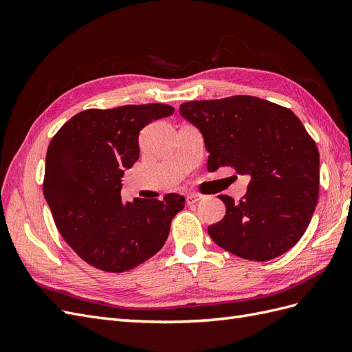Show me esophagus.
<instances>
[{
  "label": "esophagus",
  "mask_w": 352,
  "mask_h": 352,
  "mask_svg": "<svg viewBox=\"0 0 352 352\" xmlns=\"http://www.w3.org/2000/svg\"><path fill=\"white\" fill-rule=\"evenodd\" d=\"M202 197L201 195H195V194H190V195H188L186 197V202L189 206H192V204H195V202H198L199 199H201Z\"/></svg>",
  "instance_id": "1"
}]
</instances>
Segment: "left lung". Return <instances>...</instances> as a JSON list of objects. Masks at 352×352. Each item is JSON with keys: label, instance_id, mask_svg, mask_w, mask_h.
<instances>
[{"label": "left lung", "instance_id": "1", "mask_svg": "<svg viewBox=\"0 0 352 352\" xmlns=\"http://www.w3.org/2000/svg\"><path fill=\"white\" fill-rule=\"evenodd\" d=\"M179 111L202 133L210 172L230 166L251 177L238 204L219 195L226 216L208 226L211 239L251 261L291 250L310 225L320 184L318 150L301 120L250 95L189 101Z\"/></svg>", "mask_w": 352, "mask_h": 352}]
</instances>
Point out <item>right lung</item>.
Instances as JSON below:
<instances>
[{
  "label": "right lung",
  "mask_w": 352,
  "mask_h": 352,
  "mask_svg": "<svg viewBox=\"0 0 352 352\" xmlns=\"http://www.w3.org/2000/svg\"><path fill=\"white\" fill-rule=\"evenodd\" d=\"M167 104L123 105L78 113L52 138L44 195L56 226L82 260L123 273L163 248L185 198L122 201V177L140 158L138 136L153 120L172 116Z\"/></svg>",
  "instance_id": "obj_1"
}]
</instances>
